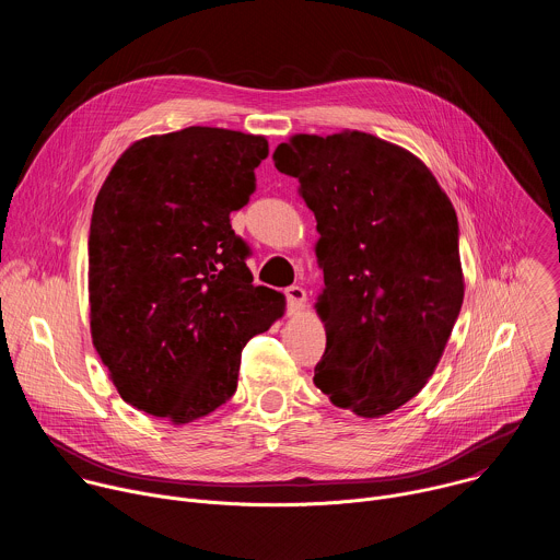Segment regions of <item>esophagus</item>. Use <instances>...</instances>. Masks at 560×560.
<instances>
[{
  "mask_svg": "<svg viewBox=\"0 0 560 560\" xmlns=\"http://www.w3.org/2000/svg\"><path fill=\"white\" fill-rule=\"evenodd\" d=\"M285 299H288V312L290 314H299L305 307L307 294H305V290L301 285H290L285 290Z\"/></svg>",
  "mask_w": 560,
  "mask_h": 560,
  "instance_id": "34e87169",
  "label": "esophagus"
}]
</instances>
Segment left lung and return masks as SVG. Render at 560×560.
I'll list each match as a JSON object with an SVG mask.
<instances>
[{
    "mask_svg": "<svg viewBox=\"0 0 560 560\" xmlns=\"http://www.w3.org/2000/svg\"><path fill=\"white\" fill-rule=\"evenodd\" d=\"M272 156L316 219L314 385L357 417L389 415L434 374L463 305L454 206L417 154L361 130L292 135Z\"/></svg>",
    "mask_w": 560,
    "mask_h": 560,
    "instance_id": "obj_1",
    "label": "left lung"
}]
</instances>
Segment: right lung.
<instances>
[{
  "label": "right lung",
  "mask_w": 560,
  "mask_h": 560,
  "mask_svg": "<svg viewBox=\"0 0 560 560\" xmlns=\"http://www.w3.org/2000/svg\"><path fill=\"white\" fill-rule=\"evenodd\" d=\"M264 135L190 126L128 145L91 219L93 343L126 404L192 423L236 392L244 346L283 316L253 283L230 212L255 192Z\"/></svg>",
  "instance_id": "obj_1"
}]
</instances>
